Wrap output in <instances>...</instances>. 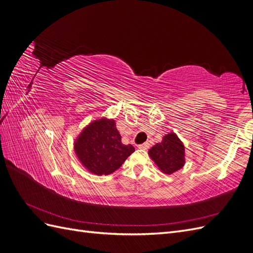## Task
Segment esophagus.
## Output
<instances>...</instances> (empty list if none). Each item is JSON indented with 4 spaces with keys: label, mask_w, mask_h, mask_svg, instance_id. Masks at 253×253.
I'll list each match as a JSON object with an SVG mask.
<instances>
[{
    "label": "esophagus",
    "mask_w": 253,
    "mask_h": 253,
    "mask_svg": "<svg viewBox=\"0 0 253 253\" xmlns=\"http://www.w3.org/2000/svg\"><path fill=\"white\" fill-rule=\"evenodd\" d=\"M138 149L140 150H148L149 149V143H142L138 145Z\"/></svg>",
    "instance_id": "obj_1"
}]
</instances>
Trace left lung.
I'll list each match as a JSON object with an SVG mask.
<instances>
[{
  "instance_id": "1",
  "label": "left lung",
  "mask_w": 253,
  "mask_h": 253,
  "mask_svg": "<svg viewBox=\"0 0 253 253\" xmlns=\"http://www.w3.org/2000/svg\"><path fill=\"white\" fill-rule=\"evenodd\" d=\"M185 145L174 132L163 137V140L149 150V156L158 169L171 175L180 170L186 164Z\"/></svg>"
}]
</instances>
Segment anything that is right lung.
Listing matches in <instances>:
<instances>
[{
    "label": "right lung",
    "mask_w": 253,
    "mask_h": 253,
    "mask_svg": "<svg viewBox=\"0 0 253 253\" xmlns=\"http://www.w3.org/2000/svg\"><path fill=\"white\" fill-rule=\"evenodd\" d=\"M79 162L95 175H109L118 170L135 151L132 144L121 142L114 119L102 117L91 121L74 141Z\"/></svg>",
    "instance_id": "right-lung-1"
}]
</instances>
